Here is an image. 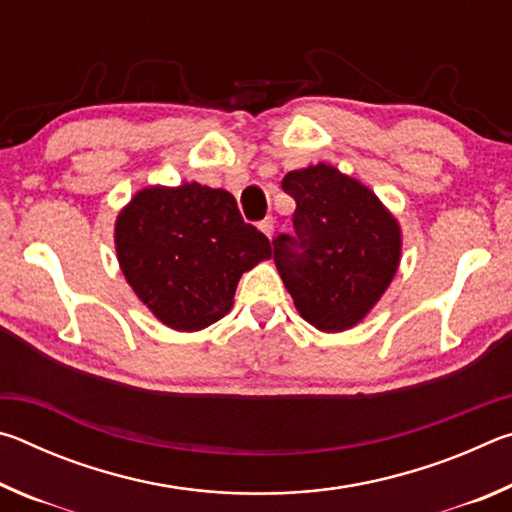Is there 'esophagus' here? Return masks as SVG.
I'll return each instance as SVG.
<instances>
[{
	"instance_id": "esophagus-1",
	"label": "esophagus",
	"mask_w": 512,
	"mask_h": 512,
	"mask_svg": "<svg viewBox=\"0 0 512 512\" xmlns=\"http://www.w3.org/2000/svg\"><path fill=\"white\" fill-rule=\"evenodd\" d=\"M259 230H262L268 239L273 237V232H275V221L271 219V216H268V219H264V221H259Z\"/></svg>"
}]
</instances>
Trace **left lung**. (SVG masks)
Masks as SVG:
<instances>
[{"label":"left lung","instance_id":"8db88e82","mask_svg":"<svg viewBox=\"0 0 512 512\" xmlns=\"http://www.w3.org/2000/svg\"><path fill=\"white\" fill-rule=\"evenodd\" d=\"M296 237L273 241V259L300 316L320 332L359 325L391 287L402 228L377 194L332 164L289 171Z\"/></svg>","mask_w":512,"mask_h":512}]
</instances>
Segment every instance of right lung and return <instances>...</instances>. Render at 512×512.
I'll list each match as a JSON object with an SVG mask.
<instances>
[{
    "mask_svg": "<svg viewBox=\"0 0 512 512\" xmlns=\"http://www.w3.org/2000/svg\"><path fill=\"white\" fill-rule=\"evenodd\" d=\"M121 273L151 314L176 332H198L232 309L239 277L273 257L235 196L198 183L149 185L115 221Z\"/></svg>",
    "mask_w": 512,
    "mask_h": 512,
    "instance_id": "obj_1",
    "label": "right lung"
}]
</instances>
